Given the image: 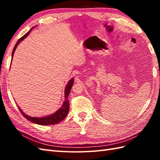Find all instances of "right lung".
Instances as JSON below:
<instances>
[{"instance_id": "1", "label": "right lung", "mask_w": 160, "mask_h": 160, "mask_svg": "<svg viewBox=\"0 0 160 160\" xmlns=\"http://www.w3.org/2000/svg\"><path fill=\"white\" fill-rule=\"evenodd\" d=\"M33 28H34V27H33ZM33 28L30 29L28 33H26L25 35H24L22 37H21V38H20L18 40V41H17L16 44L13 49V52H12V58H13V53H14V52H15L17 46H18V44L21 42L22 40H23L29 34L30 32L32 31V29ZM73 80H74L73 78H71V79L69 81V82H68L67 85L66 86V88H65V91H64V98H65V100H64L61 108H60L56 112H55L54 113L50 115H47V116H45V117H42V118L30 117V116H29V115L24 113L18 107L20 111V113L22 114L23 116L25 117L27 120L31 121V122H33V123L38 124L40 125H52V124H56L59 123V122L63 120L64 119L66 118L67 115L68 114V112H69V100H68V97H69L71 87H72V85L73 84Z\"/></svg>"}]
</instances>
